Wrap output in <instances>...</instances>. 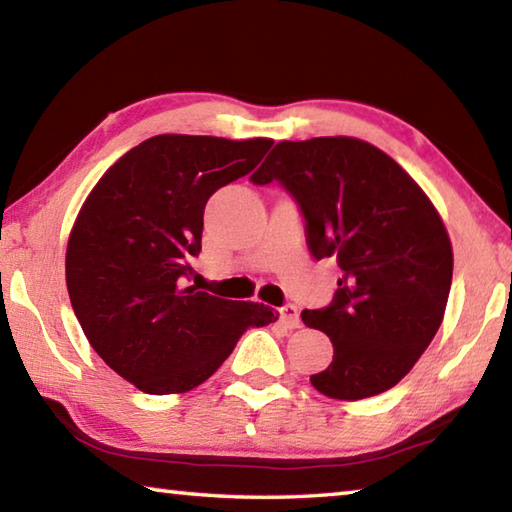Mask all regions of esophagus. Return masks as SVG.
Segmentation results:
<instances>
[{
    "label": "esophagus",
    "instance_id": "1",
    "mask_svg": "<svg viewBox=\"0 0 512 512\" xmlns=\"http://www.w3.org/2000/svg\"><path fill=\"white\" fill-rule=\"evenodd\" d=\"M280 320L287 327H300V314H298V307L296 305H284L280 307Z\"/></svg>",
    "mask_w": 512,
    "mask_h": 512
}]
</instances>
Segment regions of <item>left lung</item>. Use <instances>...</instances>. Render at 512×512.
I'll return each mask as SVG.
<instances>
[{"label": "left lung", "instance_id": "8db88e82", "mask_svg": "<svg viewBox=\"0 0 512 512\" xmlns=\"http://www.w3.org/2000/svg\"><path fill=\"white\" fill-rule=\"evenodd\" d=\"M250 180L287 189L309 253L343 271L327 307L302 311L334 345L311 384L350 402L393 388L436 336L452 287V244L436 207L393 158L354 137L280 142Z\"/></svg>", "mask_w": 512, "mask_h": 512}]
</instances>
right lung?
I'll return each instance as SVG.
<instances>
[{"label": "right lung", "instance_id": "add662e5", "mask_svg": "<svg viewBox=\"0 0 512 512\" xmlns=\"http://www.w3.org/2000/svg\"><path fill=\"white\" fill-rule=\"evenodd\" d=\"M273 142L155 135L112 164L69 235L65 275L94 352L149 395L192 391L248 327L275 323L259 302L189 287L210 196L253 171Z\"/></svg>", "mask_w": 512, "mask_h": 512}]
</instances>
